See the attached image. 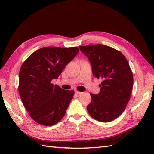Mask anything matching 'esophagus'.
Listing matches in <instances>:
<instances>
[{
	"label": "esophagus",
	"mask_w": 154,
	"mask_h": 154,
	"mask_svg": "<svg viewBox=\"0 0 154 154\" xmlns=\"http://www.w3.org/2000/svg\"><path fill=\"white\" fill-rule=\"evenodd\" d=\"M75 93V94H77V95H80V94H81L83 93H81V92H79V91H76Z\"/></svg>",
	"instance_id": "34e87169"
}]
</instances>
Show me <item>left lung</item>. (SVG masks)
I'll use <instances>...</instances> for the list:
<instances>
[{
	"label": "left lung",
	"mask_w": 154,
	"mask_h": 154,
	"mask_svg": "<svg viewBox=\"0 0 154 154\" xmlns=\"http://www.w3.org/2000/svg\"><path fill=\"white\" fill-rule=\"evenodd\" d=\"M90 61L93 74L102 79L99 94L91 93L88 112L100 122H110L125 110L133 87V75L120 51L103 44L79 46Z\"/></svg>",
	"instance_id": "left-lung-1"
}]
</instances>
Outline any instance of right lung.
I'll use <instances>...</instances> for the list:
<instances>
[{
  "label": "right lung",
  "instance_id": "obj_1",
  "mask_svg": "<svg viewBox=\"0 0 154 154\" xmlns=\"http://www.w3.org/2000/svg\"><path fill=\"white\" fill-rule=\"evenodd\" d=\"M77 47H44L31 54L19 73V94L35 122L52 126L63 119L73 97V90H63L51 82L76 56Z\"/></svg>",
  "mask_w": 154,
  "mask_h": 154
}]
</instances>
